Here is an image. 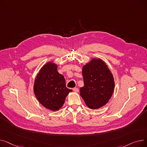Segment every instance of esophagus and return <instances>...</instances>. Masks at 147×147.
Here are the masks:
<instances>
[{"label": "esophagus", "mask_w": 147, "mask_h": 147, "mask_svg": "<svg viewBox=\"0 0 147 147\" xmlns=\"http://www.w3.org/2000/svg\"><path fill=\"white\" fill-rule=\"evenodd\" d=\"M73 91L74 92H79V89L78 88H73Z\"/></svg>", "instance_id": "esophagus-1"}]
</instances>
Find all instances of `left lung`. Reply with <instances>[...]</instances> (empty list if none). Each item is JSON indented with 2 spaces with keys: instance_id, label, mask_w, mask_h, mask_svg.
Returning <instances> with one entry per match:
<instances>
[{
  "instance_id": "1",
  "label": "left lung",
  "mask_w": 147,
  "mask_h": 147,
  "mask_svg": "<svg viewBox=\"0 0 147 147\" xmlns=\"http://www.w3.org/2000/svg\"><path fill=\"white\" fill-rule=\"evenodd\" d=\"M84 86L80 94L87 107L96 110L104 106L113 95L115 82L113 75L105 62L92 58L82 68Z\"/></svg>"
}]
</instances>
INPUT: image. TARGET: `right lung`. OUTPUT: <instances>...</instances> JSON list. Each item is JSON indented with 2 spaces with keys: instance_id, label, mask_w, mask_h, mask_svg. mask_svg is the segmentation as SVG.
<instances>
[{
  "instance_id": "add662e5",
  "label": "right lung",
  "mask_w": 147,
  "mask_h": 147,
  "mask_svg": "<svg viewBox=\"0 0 147 147\" xmlns=\"http://www.w3.org/2000/svg\"><path fill=\"white\" fill-rule=\"evenodd\" d=\"M58 65L52 61L44 64L34 79L33 91L44 107L58 111L63 106L65 98L72 90L66 88L64 77L57 71Z\"/></svg>"
}]
</instances>
